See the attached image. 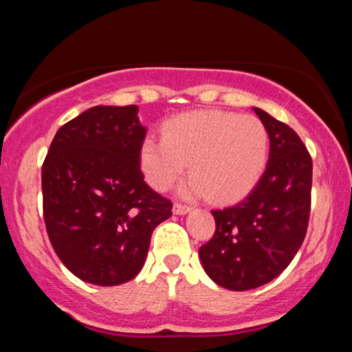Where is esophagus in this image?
Returning <instances> with one entry per match:
<instances>
[{"label": "esophagus", "instance_id": "esophagus-1", "mask_svg": "<svg viewBox=\"0 0 352 352\" xmlns=\"http://www.w3.org/2000/svg\"><path fill=\"white\" fill-rule=\"evenodd\" d=\"M188 212H190L188 205L179 204V201H177V204H173V213H175V215H185V213H188Z\"/></svg>", "mask_w": 352, "mask_h": 352}]
</instances>
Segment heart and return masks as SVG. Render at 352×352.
<instances>
[{
  "label": "heart",
  "mask_w": 352,
  "mask_h": 352,
  "mask_svg": "<svg viewBox=\"0 0 352 352\" xmlns=\"http://www.w3.org/2000/svg\"><path fill=\"white\" fill-rule=\"evenodd\" d=\"M270 135L258 117L192 111L165 120L162 140L147 137L140 167L155 190L170 188L188 164L192 190L225 204L243 199L263 175Z\"/></svg>",
  "instance_id": "heart-1"
}]
</instances>
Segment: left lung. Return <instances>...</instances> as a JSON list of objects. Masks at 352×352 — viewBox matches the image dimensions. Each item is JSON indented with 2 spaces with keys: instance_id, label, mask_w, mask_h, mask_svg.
Wrapping results in <instances>:
<instances>
[{
  "instance_id": "left-lung-1",
  "label": "left lung",
  "mask_w": 352,
  "mask_h": 352,
  "mask_svg": "<svg viewBox=\"0 0 352 352\" xmlns=\"http://www.w3.org/2000/svg\"><path fill=\"white\" fill-rule=\"evenodd\" d=\"M270 135L266 170L240 204L213 210L215 233L199 254L217 285L246 292L266 285L286 268L306 236L313 160L300 135L254 107Z\"/></svg>"
}]
</instances>
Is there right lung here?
<instances>
[{"label": "right lung", "instance_id": "right-lung-1", "mask_svg": "<svg viewBox=\"0 0 352 352\" xmlns=\"http://www.w3.org/2000/svg\"><path fill=\"white\" fill-rule=\"evenodd\" d=\"M137 106H96L56 132L43 164V215L59 260L82 281L116 286L144 266L172 201L144 182Z\"/></svg>", "mask_w": 352, "mask_h": 352}]
</instances>
